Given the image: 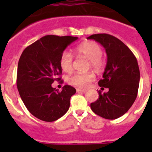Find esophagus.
I'll use <instances>...</instances> for the list:
<instances>
[{
	"label": "esophagus",
	"instance_id": "1",
	"mask_svg": "<svg viewBox=\"0 0 152 152\" xmlns=\"http://www.w3.org/2000/svg\"><path fill=\"white\" fill-rule=\"evenodd\" d=\"M86 89H77L76 90V91L77 92H82V93H85V92H86Z\"/></svg>",
	"mask_w": 152,
	"mask_h": 152
}]
</instances>
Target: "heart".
I'll use <instances>...</instances> for the list:
<instances>
[{
	"label": "heart",
	"instance_id": "obj_1",
	"mask_svg": "<svg viewBox=\"0 0 152 152\" xmlns=\"http://www.w3.org/2000/svg\"><path fill=\"white\" fill-rule=\"evenodd\" d=\"M75 53L77 56H84L89 59L90 65L93 68L99 69L104 65L102 58V48L99 44L94 41H86L82 42L75 49ZM73 58L70 52L64 51L59 59V65L63 71L68 73L73 67ZM94 75L91 73H76L69 76L68 81L70 85L77 87H86L90 82L94 80Z\"/></svg>",
	"mask_w": 152,
	"mask_h": 152
}]
</instances>
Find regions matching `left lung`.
I'll use <instances>...</instances> for the list:
<instances>
[{"instance_id":"left-lung-1","label":"left lung","mask_w":152,"mask_h":152,"mask_svg":"<svg viewBox=\"0 0 152 152\" xmlns=\"http://www.w3.org/2000/svg\"><path fill=\"white\" fill-rule=\"evenodd\" d=\"M102 45L107 55L103 79L99 85L109 89L99 93V99L90 104L93 113L106 119L113 120L124 115L133 104L137 96L140 70L137 59L122 41L108 34L88 37Z\"/></svg>"}]
</instances>
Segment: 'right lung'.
Segmentation results:
<instances>
[{"instance_id": "right-lung-1", "label": "right lung", "mask_w": 152, "mask_h": 152, "mask_svg": "<svg viewBox=\"0 0 152 152\" xmlns=\"http://www.w3.org/2000/svg\"><path fill=\"white\" fill-rule=\"evenodd\" d=\"M76 37L46 35L26 48L18 65L17 87L31 114L43 121L52 122L63 116L70 107L76 89L65 85L62 91L51 84L59 81L61 54Z\"/></svg>"}]
</instances>
